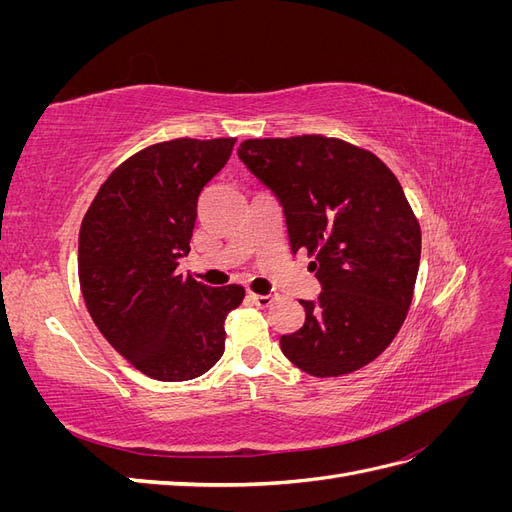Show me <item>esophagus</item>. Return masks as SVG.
Masks as SVG:
<instances>
[{"mask_svg":"<svg viewBox=\"0 0 512 512\" xmlns=\"http://www.w3.org/2000/svg\"><path fill=\"white\" fill-rule=\"evenodd\" d=\"M250 299H252V303L258 305V307H271L273 301H275L273 294H250Z\"/></svg>","mask_w":512,"mask_h":512,"instance_id":"obj_1","label":"esophagus"}]
</instances>
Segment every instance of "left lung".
<instances>
[{
	"mask_svg": "<svg viewBox=\"0 0 512 512\" xmlns=\"http://www.w3.org/2000/svg\"><path fill=\"white\" fill-rule=\"evenodd\" d=\"M239 160L284 209L292 254L314 256L320 294L282 335L286 359L316 378L371 363L404 324L421 262V226L397 177L339 138H252Z\"/></svg>",
	"mask_w": 512,
	"mask_h": 512,
	"instance_id": "1",
	"label": "left lung"
}]
</instances>
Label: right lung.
<instances>
[{
	"instance_id": "1",
	"label": "right lung",
	"mask_w": 512,
	"mask_h": 512,
	"mask_svg": "<svg viewBox=\"0 0 512 512\" xmlns=\"http://www.w3.org/2000/svg\"><path fill=\"white\" fill-rule=\"evenodd\" d=\"M237 138H177L115 168L79 235L83 299L100 333L145 376L183 382L224 354V320L241 286L211 288L177 273L188 256L198 196Z\"/></svg>"
}]
</instances>
